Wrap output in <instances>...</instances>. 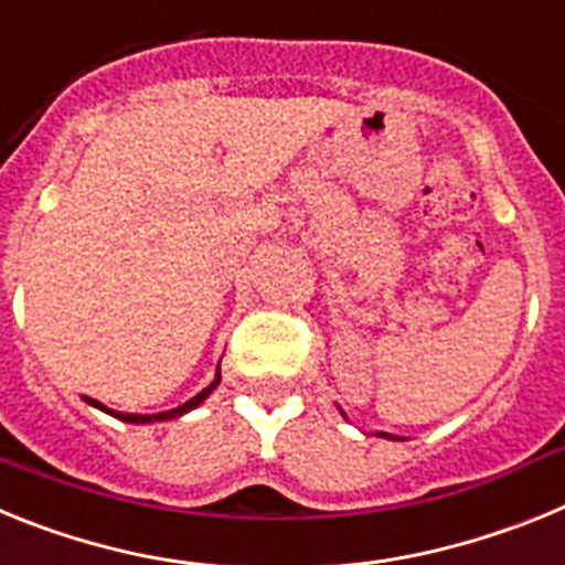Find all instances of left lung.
<instances>
[{"label": "left lung", "mask_w": 565, "mask_h": 565, "mask_svg": "<svg viewBox=\"0 0 565 565\" xmlns=\"http://www.w3.org/2000/svg\"><path fill=\"white\" fill-rule=\"evenodd\" d=\"M382 436H384V433H382ZM387 438H391V436H387Z\"/></svg>", "instance_id": "obj_1"}]
</instances>
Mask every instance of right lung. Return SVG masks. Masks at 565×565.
I'll return each mask as SVG.
<instances>
[{"instance_id":"1","label":"right lung","mask_w":565,"mask_h":565,"mask_svg":"<svg viewBox=\"0 0 565 565\" xmlns=\"http://www.w3.org/2000/svg\"><path fill=\"white\" fill-rule=\"evenodd\" d=\"M217 384H221V373H217V376H214V382L209 384L206 391H201L198 393V396L194 398H189L186 404H181V407H174V411H167V413H154V416H132V413H118V411H107V407H104V404H98L96 398H87L89 404H93V407H98V411H104V413H109V416H115V418H121V422H129V424H149V422H167V418H174V416H183V413H189L192 411V407H198V404L203 402V398L209 396V393L214 391V387H217Z\"/></svg>"}]
</instances>
